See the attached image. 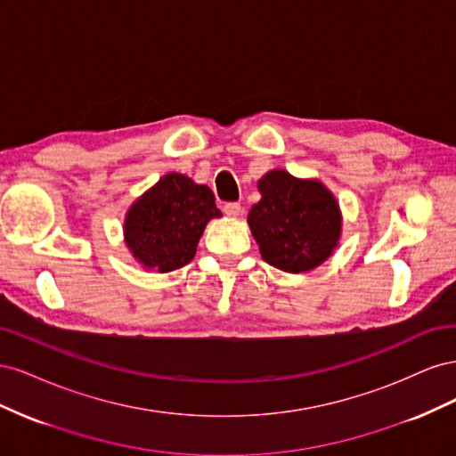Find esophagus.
<instances>
[{
	"label": "esophagus",
	"mask_w": 456,
	"mask_h": 456,
	"mask_svg": "<svg viewBox=\"0 0 456 456\" xmlns=\"http://www.w3.org/2000/svg\"><path fill=\"white\" fill-rule=\"evenodd\" d=\"M224 213L232 218H236L241 215V205L240 203H226L224 205Z\"/></svg>",
	"instance_id": "1"
}]
</instances>
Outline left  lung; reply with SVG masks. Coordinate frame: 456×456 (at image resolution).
I'll use <instances>...</instances> for the list:
<instances>
[{
	"label": "left lung",
	"instance_id": "1",
	"mask_svg": "<svg viewBox=\"0 0 456 456\" xmlns=\"http://www.w3.org/2000/svg\"><path fill=\"white\" fill-rule=\"evenodd\" d=\"M258 191L262 198L251 207L247 223L268 265L300 273L333 255L342 216L335 196L320 181L273 169L260 178Z\"/></svg>",
	"mask_w": 456,
	"mask_h": 456
}]
</instances>
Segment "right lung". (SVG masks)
Instances as JSON below:
<instances>
[{
  "label": "right lung",
  "mask_w": 456,
  "mask_h": 456,
  "mask_svg": "<svg viewBox=\"0 0 456 456\" xmlns=\"http://www.w3.org/2000/svg\"><path fill=\"white\" fill-rule=\"evenodd\" d=\"M220 215L211 188L169 173L129 207L123 236L144 268L165 273L194 258L207 223Z\"/></svg>",
  "instance_id": "1"
}]
</instances>
